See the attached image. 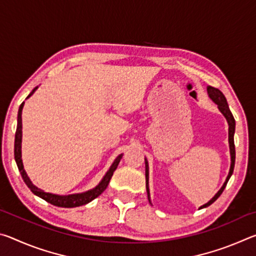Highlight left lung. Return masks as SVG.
<instances>
[{"instance_id":"obj_1","label":"left lung","mask_w":256,"mask_h":256,"mask_svg":"<svg viewBox=\"0 0 256 256\" xmlns=\"http://www.w3.org/2000/svg\"><path fill=\"white\" fill-rule=\"evenodd\" d=\"M206 92L208 94H209V97L212 102H214L216 106H218V110H220V112L224 116V118H226L227 123H228V142H229V151H230V168H229V172H228V176L226 180H224V185L222 186V188H220L218 192L216 193V196L211 198L209 202H206V204L201 206L198 209H203V208H206L209 206L210 204H212L216 198H218L220 196H222V193L224 192V188H226V185L228 183L229 178H230V176L232 175V172H234V167H235V144H234V134H235V118H234V116L232 114L230 110H229V106L227 104L226 100V97L224 96V94L220 92L219 89L214 88V86H206ZM144 162H146V193H148V200L151 203L150 200V190H149V164H148V160L146 158H144Z\"/></svg>"}]
</instances>
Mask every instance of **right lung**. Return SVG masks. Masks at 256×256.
<instances>
[{"label":"right lung","instance_id":"obj_1","mask_svg":"<svg viewBox=\"0 0 256 256\" xmlns=\"http://www.w3.org/2000/svg\"><path fill=\"white\" fill-rule=\"evenodd\" d=\"M38 86L32 89V92L29 94V98L34 92H36ZM24 104L22 102L19 107V112H18V125H16V138H14V159L16 162V166L19 168V172L21 176H22V180L26 184H27L30 190L34 194V196L42 198V200L47 201L50 204L56 206H60V208H76V206H84L86 203L92 202L94 198H98L100 194L106 190V188L110 184V180L112 178V174L116 168H118V164L120 162V159L123 157V154H118L116 159L114 160V162L112 164V166L110 167V170H107L105 176L102 177V180L99 182V184L92 190H86V192L84 193H76V194H70V196H58V194H53V193H47L44 192V190L38 188L36 185L32 184V182L30 180V178L26 172L24 168V164H22V158H21V142H22V118H21V115H22V108H24Z\"/></svg>","mask_w":256,"mask_h":256}]
</instances>
